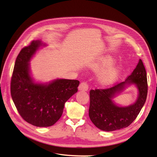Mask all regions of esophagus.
Wrapping results in <instances>:
<instances>
[{
    "mask_svg": "<svg viewBox=\"0 0 157 157\" xmlns=\"http://www.w3.org/2000/svg\"><path fill=\"white\" fill-rule=\"evenodd\" d=\"M79 90L87 91L88 90V85L86 82H82L78 87Z\"/></svg>",
    "mask_w": 157,
    "mask_h": 157,
    "instance_id": "1",
    "label": "esophagus"
}]
</instances>
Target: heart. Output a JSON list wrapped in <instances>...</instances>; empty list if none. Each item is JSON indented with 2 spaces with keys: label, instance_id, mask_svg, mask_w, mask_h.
Masks as SVG:
<instances>
[{
  "label": "heart",
  "instance_id": "1",
  "mask_svg": "<svg viewBox=\"0 0 157 157\" xmlns=\"http://www.w3.org/2000/svg\"><path fill=\"white\" fill-rule=\"evenodd\" d=\"M114 62V59L111 56H107L106 57L103 58L98 65V67L100 69L106 68L104 70L101 75H100V81L101 84L104 85H109L112 84L113 82L116 80L119 75L121 67L119 65H113L109 67L112 63Z\"/></svg>",
  "mask_w": 157,
  "mask_h": 157
}]
</instances>
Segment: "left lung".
I'll return each mask as SVG.
<instances>
[{"mask_svg":"<svg viewBox=\"0 0 157 157\" xmlns=\"http://www.w3.org/2000/svg\"><path fill=\"white\" fill-rule=\"evenodd\" d=\"M135 85L138 90L136 101L128 106L119 105L114 99L128 86ZM148 86L146 69L141 59L124 82L113 87L90 92L89 117L98 129L113 132L128 127L137 117L147 97Z\"/></svg>","mask_w":157,"mask_h":157,"instance_id":"obj_1","label":"left lung"}]
</instances>
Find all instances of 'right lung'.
<instances>
[{
    "label": "right lung",
    "instance_id": "1",
    "mask_svg": "<svg viewBox=\"0 0 157 157\" xmlns=\"http://www.w3.org/2000/svg\"><path fill=\"white\" fill-rule=\"evenodd\" d=\"M46 44L34 40L16 59L11 82V94L17 109L25 121L36 127H49L61 117L65 103L78 92L79 82L55 79L37 82L33 78L31 59Z\"/></svg>",
    "mask_w": 157,
    "mask_h": 157
}]
</instances>
